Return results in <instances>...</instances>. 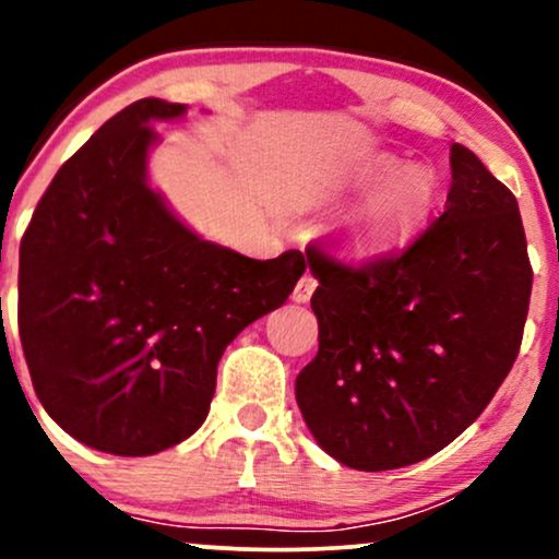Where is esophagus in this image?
Returning a JSON list of instances; mask_svg holds the SVG:
<instances>
[{
	"label": "esophagus",
	"mask_w": 559,
	"mask_h": 559,
	"mask_svg": "<svg viewBox=\"0 0 559 559\" xmlns=\"http://www.w3.org/2000/svg\"><path fill=\"white\" fill-rule=\"evenodd\" d=\"M318 288V278L312 273H305L301 278L297 281V286H294V301H307L312 297V292Z\"/></svg>",
	"instance_id": "esophagus-1"
}]
</instances>
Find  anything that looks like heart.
<instances>
[{
    "label": "heart",
    "instance_id": "b5f03b06",
    "mask_svg": "<svg viewBox=\"0 0 559 559\" xmlns=\"http://www.w3.org/2000/svg\"><path fill=\"white\" fill-rule=\"evenodd\" d=\"M368 181L381 186L365 199L352 223L357 247L381 252L420 234L439 202V181L433 173L423 165L404 168L396 157H378L368 168Z\"/></svg>",
    "mask_w": 559,
    "mask_h": 559
}]
</instances>
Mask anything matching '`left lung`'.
Here are the masks:
<instances>
[{
  "label": "left lung",
  "mask_w": 559,
  "mask_h": 559,
  "mask_svg": "<svg viewBox=\"0 0 559 559\" xmlns=\"http://www.w3.org/2000/svg\"><path fill=\"white\" fill-rule=\"evenodd\" d=\"M444 213L404 249H310L318 355L297 376L307 428L355 471L420 463L471 426L523 342L531 271L518 199L452 144Z\"/></svg>",
  "instance_id": "left-lung-1"
}]
</instances>
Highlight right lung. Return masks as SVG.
<instances>
[{
	"label": "right lung",
	"mask_w": 559,
	"mask_h": 559,
	"mask_svg": "<svg viewBox=\"0 0 559 559\" xmlns=\"http://www.w3.org/2000/svg\"><path fill=\"white\" fill-rule=\"evenodd\" d=\"M183 112L150 96L107 120L57 170L21 241L17 329L38 402L120 457L202 426L226 346L307 267L297 249L249 260L202 241L146 186L152 120Z\"/></svg>",
	"instance_id": "obj_1"
}]
</instances>
